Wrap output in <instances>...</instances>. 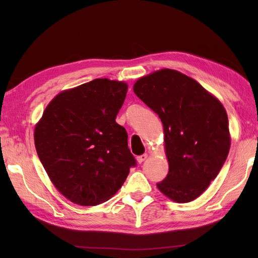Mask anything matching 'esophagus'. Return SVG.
<instances>
[{"label": "esophagus", "mask_w": 258, "mask_h": 258, "mask_svg": "<svg viewBox=\"0 0 258 258\" xmlns=\"http://www.w3.org/2000/svg\"><path fill=\"white\" fill-rule=\"evenodd\" d=\"M147 157H149V154H146V153H145V154H143V155L138 156V158H136V160H138V162L141 164V163H143Z\"/></svg>", "instance_id": "1"}]
</instances>
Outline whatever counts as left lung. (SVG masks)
<instances>
[{
    "label": "left lung",
    "instance_id": "1",
    "mask_svg": "<svg viewBox=\"0 0 258 258\" xmlns=\"http://www.w3.org/2000/svg\"><path fill=\"white\" fill-rule=\"evenodd\" d=\"M133 91L163 123L169 168L157 188L176 203L194 201L227 158L231 134L226 109L199 82L175 70L143 76Z\"/></svg>",
    "mask_w": 258,
    "mask_h": 258
}]
</instances>
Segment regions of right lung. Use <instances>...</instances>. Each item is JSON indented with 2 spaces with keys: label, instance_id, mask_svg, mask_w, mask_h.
<instances>
[{
  "label": "right lung",
  "instance_id": "right-lung-1",
  "mask_svg": "<svg viewBox=\"0 0 258 258\" xmlns=\"http://www.w3.org/2000/svg\"><path fill=\"white\" fill-rule=\"evenodd\" d=\"M127 84L96 79L62 91L34 128L38 158L63 196L81 206L108 201L135 165L127 133L115 122Z\"/></svg>",
  "mask_w": 258,
  "mask_h": 258
}]
</instances>
